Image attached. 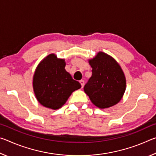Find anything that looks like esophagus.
<instances>
[{
	"instance_id": "obj_1",
	"label": "esophagus",
	"mask_w": 156,
	"mask_h": 156,
	"mask_svg": "<svg viewBox=\"0 0 156 156\" xmlns=\"http://www.w3.org/2000/svg\"><path fill=\"white\" fill-rule=\"evenodd\" d=\"M80 83L81 84V87L83 88L84 87V81L83 80H80Z\"/></svg>"
}]
</instances>
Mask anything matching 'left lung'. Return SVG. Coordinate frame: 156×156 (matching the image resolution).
<instances>
[{
  "label": "left lung",
  "instance_id": "8db88e82",
  "mask_svg": "<svg viewBox=\"0 0 156 156\" xmlns=\"http://www.w3.org/2000/svg\"><path fill=\"white\" fill-rule=\"evenodd\" d=\"M91 77L84 91L100 109L109 108L120 101L126 89V78L119 64L109 55L100 51L89 60Z\"/></svg>",
  "mask_w": 156,
  "mask_h": 156
}]
</instances>
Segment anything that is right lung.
<instances>
[{
  "label": "right lung",
  "instance_id": "1",
  "mask_svg": "<svg viewBox=\"0 0 156 156\" xmlns=\"http://www.w3.org/2000/svg\"><path fill=\"white\" fill-rule=\"evenodd\" d=\"M64 59L49 54L39 63L33 78L36 99L43 106L58 109L67 102L73 91L81 87L65 70Z\"/></svg>",
  "mask_w": 156,
  "mask_h": 156
}]
</instances>
